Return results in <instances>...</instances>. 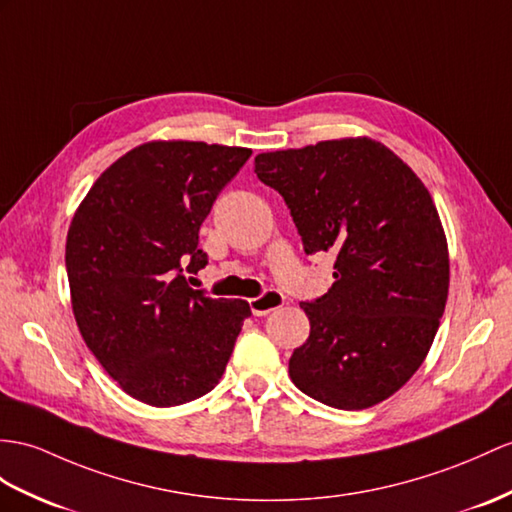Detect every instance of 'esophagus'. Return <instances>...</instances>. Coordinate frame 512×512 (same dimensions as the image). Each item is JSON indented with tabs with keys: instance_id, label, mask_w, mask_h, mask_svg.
I'll return each mask as SVG.
<instances>
[{
	"instance_id": "1",
	"label": "esophagus",
	"mask_w": 512,
	"mask_h": 512,
	"mask_svg": "<svg viewBox=\"0 0 512 512\" xmlns=\"http://www.w3.org/2000/svg\"><path fill=\"white\" fill-rule=\"evenodd\" d=\"M282 304H284V295L278 291H267L265 295L249 299V308H252V313L256 317L269 315L271 310H278Z\"/></svg>"
}]
</instances>
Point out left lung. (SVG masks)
Here are the masks:
<instances>
[{"label":"left lung","instance_id":"left-lung-1","mask_svg":"<svg viewBox=\"0 0 512 512\" xmlns=\"http://www.w3.org/2000/svg\"><path fill=\"white\" fill-rule=\"evenodd\" d=\"M254 171L284 197L306 254L336 256L330 291L299 304L310 334L289 360L293 384L341 410L384 402L428 356L450 289L428 189L367 136L258 154Z\"/></svg>","mask_w":512,"mask_h":512}]
</instances>
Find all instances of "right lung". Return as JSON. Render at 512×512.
<instances>
[{
    "label": "right lung",
    "mask_w": 512,
    "mask_h": 512,
    "mask_svg": "<svg viewBox=\"0 0 512 512\" xmlns=\"http://www.w3.org/2000/svg\"><path fill=\"white\" fill-rule=\"evenodd\" d=\"M252 156L247 147L149 141L95 180L67 234L71 306L86 347L143 404L180 406L213 391L234 350L245 299L186 284L208 256L199 226Z\"/></svg>",
    "instance_id": "add662e5"
}]
</instances>
